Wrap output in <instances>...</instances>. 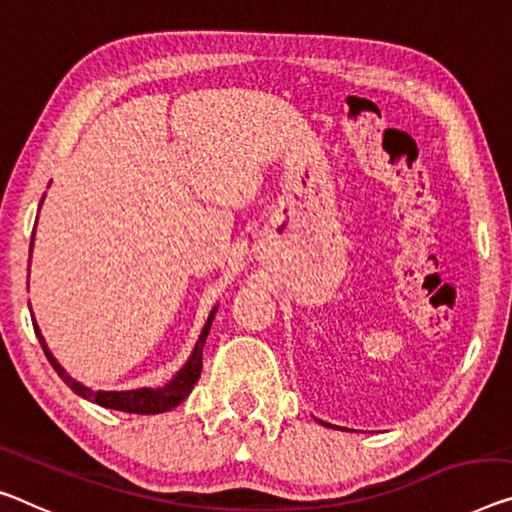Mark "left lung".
<instances>
[{
  "mask_svg": "<svg viewBox=\"0 0 512 512\" xmlns=\"http://www.w3.org/2000/svg\"><path fill=\"white\" fill-rule=\"evenodd\" d=\"M320 423H325V421H320ZM325 426H327V423H325Z\"/></svg>",
  "mask_w": 512,
  "mask_h": 512,
  "instance_id": "obj_1",
  "label": "left lung"
}]
</instances>
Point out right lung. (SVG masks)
Masks as SVG:
<instances>
[{"label": "right lung", "instance_id": "obj_1", "mask_svg": "<svg viewBox=\"0 0 512 512\" xmlns=\"http://www.w3.org/2000/svg\"><path fill=\"white\" fill-rule=\"evenodd\" d=\"M34 247V238H31V245L29 251ZM215 311H210L206 327H203V332L199 336V341L194 345V352L192 357L187 359V364L180 368V371L174 375V380L169 384H164L162 389H132V391H91L89 387H84V384L75 382L73 377H70L64 368L59 366V361L52 357V352L47 350V345L43 341V334L41 329H38L36 320H34V332L38 336V341H41V348L45 352L47 361H50L54 371L59 373L61 380H64L70 389H73L77 396H82L86 400H91V403H98L100 407H109V410H119V412H130V414H160V412H167V410H174L176 405L183 403L187 398V393L194 389V384L199 382L201 377V368H203V343H206L208 332H210V325H212V318H215Z\"/></svg>", "mask_w": 512, "mask_h": 512}]
</instances>
